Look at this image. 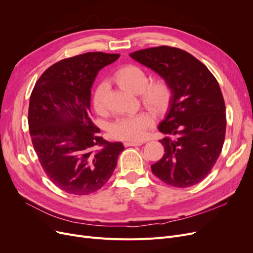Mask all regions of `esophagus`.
I'll return each instance as SVG.
<instances>
[{"label": "esophagus", "instance_id": "1", "mask_svg": "<svg viewBox=\"0 0 253 253\" xmlns=\"http://www.w3.org/2000/svg\"><path fill=\"white\" fill-rule=\"evenodd\" d=\"M125 146L127 147V146H140L143 144V142L141 141H126L125 143Z\"/></svg>", "mask_w": 253, "mask_h": 253}]
</instances>
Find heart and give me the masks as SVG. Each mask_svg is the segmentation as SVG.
<instances>
[{
  "instance_id": "heart-1",
  "label": "heart",
  "mask_w": 253,
  "mask_h": 253,
  "mask_svg": "<svg viewBox=\"0 0 253 253\" xmlns=\"http://www.w3.org/2000/svg\"><path fill=\"white\" fill-rule=\"evenodd\" d=\"M118 85L133 93H138L142 104L155 113H162L170 103L172 91L164 79H154L148 82L146 72L141 68L127 65L120 68L114 75ZM108 84L101 82L95 87L92 104L95 111L104 113L107 105ZM154 125V118L149 112H140L135 115L118 118L110 126L113 138L126 141L142 140L147 130Z\"/></svg>"
}]
</instances>
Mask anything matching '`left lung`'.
Here are the masks:
<instances>
[{
  "mask_svg": "<svg viewBox=\"0 0 253 253\" xmlns=\"http://www.w3.org/2000/svg\"><path fill=\"white\" fill-rule=\"evenodd\" d=\"M129 56L160 75L172 95L159 129L163 158L152 173L175 187H189L205 178L221 152L226 127L225 105L219 84L208 68L190 53L160 46Z\"/></svg>",
  "mask_w": 253,
  "mask_h": 253,
  "instance_id": "1",
  "label": "left lung"
}]
</instances>
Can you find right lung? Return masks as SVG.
<instances>
[{
  "instance_id": "right-lung-1",
  "label": "right lung",
  "mask_w": 253,
  "mask_h": 253,
  "mask_svg": "<svg viewBox=\"0 0 253 253\" xmlns=\"http://www.w3.org/2000/svg\"><path fill=\"white\" fill-rule=\"evenodd\" d=\"M119 54L87 52L48 68L32 91L29 128L44 172L68 194L85 196L111 177L122 142L99 136L91 120V86L104 67Z\"/></svg>"
}]
</instances>
